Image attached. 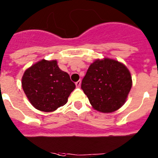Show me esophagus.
Returning <instances> with one entry per match:
<instances>
[{
  "instance_id": "34e87169",
  "label": "esophagus",
  "mask_w": 158,
  "mask_h": 158,
  "mask_svg": "<svg viewBox=\"0 0 158 158\" xmlns=\"http://www.w3.org/2000/svg\"><path fill=\"white\" fill-rule=\"evenodd\" d=\"M80 85H81V80L77 81V82L75 83V86H76V87H80Z\"/></svg>"
}]
</instances>
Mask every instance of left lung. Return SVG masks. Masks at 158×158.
Listing matches in <instances>:
<instances>
[{
  "instance_id": "1",
  "label": "left lung",
  "mask_w": 158,
  "mask_h": 158,
  "mask_svg": "<svg viewBox=\"0 0 158 158\" xmlns=\"http://www.w3.org/2000/svg\"><path fill=\"white\" fill-rule=\"evenodd\" d=\"M132 87V77L123 64L110 58L94 60L81 88L94 110L112 113L124 105Z\"/></svg>"
}]
</instances>
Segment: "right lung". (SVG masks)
Here are the masks:
<instances>
[{"mask_svg":"<svg viewBox=\"0 0 158 158\" xmlns=\"http://www.w3.org/2000/svg\"><path fill=\"white\" fill-rule=\"evenodd\" d=\"M22 88L30 103L44 112H52L65 105L75 88L67 72L59 68L57 60H42L24 71Z\"/></svg>","mask_w":158,"mask_h":158,"instance_id":"right-lung-1","label":"right lung"}]
</instances>
